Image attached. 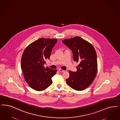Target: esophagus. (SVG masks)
Returning <instances> with one entry per match:
<instances>
[{
    "label": "esophagus",
    "mask_w": 120,
    "mask_h": 120,
    "mask_svg": "<svg viewBox=\"0 0 120 120\" xmlns=\"http://www.w3.org/2000/svg\"><path fill=\"white\" fill-rule=\"evenodd\" d=\"M58 70H59V71H60V72H65V71H64V70H62V69H58Z\"/></svg>",
    "instance_id": "34e87169"
}]
</instances>
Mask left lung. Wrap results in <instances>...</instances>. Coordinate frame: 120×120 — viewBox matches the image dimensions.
Instances as JSON below:
<instances>
[{
	"label": "left lung",
	"instance_id": "obj_1",
	"mask_svg": "<svg viewBox=\"0 0 120 120\" xmlns=\"http://www.w3.org/2000/svg\"><path fill=\"white\" fill-rule=\"evenodd\" d=\"M62 42L72 50L74 60L79 63L76 72L69 71L67 83L75 90H83L92 83L97 73L95 49L91 43L78 36Z\"/></svg>",
	"mask_w": 120,
	"mask_h": 120
}]
</instances>
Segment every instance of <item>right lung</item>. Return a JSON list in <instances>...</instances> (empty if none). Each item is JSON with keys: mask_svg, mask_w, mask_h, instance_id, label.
I'll return each instance as SVG.
<instances>
[{"mask_svg": "<svg viewBox=\"0 0 120 120\" xmlns=\"http://www.w3.org/2000/svg\"><path fill=\"white\" fill-rule=\"evenodd\" d=\"M57 41L56 39L41 38L29 44L23 52L21 68L25 81L35 90H44L53 82L52 78L57 70L45 68L44 65Z\"/></svg>", "mask_w": 120, "mask_h": 120, "instance_id": "right-lung-1", "label": "right lung"}]
</instances>
